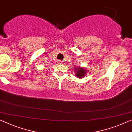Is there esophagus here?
Returning <instances> with one entry per match:
<instances>
[{
	"label": "esophagus",
	"instance_id": "esophagus-1",
	"mask_svg": "<svg viewBox=\"0 0 132 132\" xmlns=\"http://www.w3.org/2000/svg\"><path fill=\"white\" fill-rule=\"evenodd\" d=\"M57 62L58 64H61L62 63V61H60V60H58L57 61Z\"/></svg>",
	"mask_w": 132,
	"mask_h": 132
}]
</instances>
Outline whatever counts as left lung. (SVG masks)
<instances>
[{
    "label": "left lung",
    "mask_w": 132,
    "mask_h": 132,
    "mask_svg": "<svg viewBox=\"0 0 132 132\" xmlns=\"http://www.w3.org/2000/svg\"><path fill=\"white\" fill-rule=\"evenodd\" d=\"M74 71L76 72L75 73V76L79 78H82L86 76L87 70H86L85 68L80 67V66L78 67H75Z\"/></svg>",
    "instance_id": "obj_1"
}]
</instances>
